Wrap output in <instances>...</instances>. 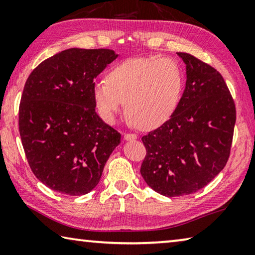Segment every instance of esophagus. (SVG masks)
I'll list each match as a JSON object with an SVG mask.
<instances>
[{"instance_id": "1", "label": "esophagus", "mask_w": 255, "mask_h": 255, "mask_svg": "<svg viewBox=\"0 0 255 255\" xmlns=\"http://www.w3.org/2000/svg\"><path fill=\"white\" fill-rule=\"evenodd\" d=\"M124 138L126 140H135V139H137V135H136V133L127 132V133H125V135H124Z\"/></svg>"}]
</instances>
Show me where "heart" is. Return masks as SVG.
Returning a JSON list of instances; mask_svg holds the SVG:
<instances>
[{
    "label": "heart",
    "mask_w": 255,
    "mask_h": 255,
    "mask_svg": "<svg viewBox=\"0 0 255 255\" xmlns=\"http://www.w3.org/2000/svg\"><path fill=\"white\" fill-rule=\"evenodd\" d=\"M182 77L165 56L132 58L108 73L107 82L93 86V98L105 120L112 123L126 103V112L138 128L153 129L166 122L178 105Z\"/></svg>",
    "instance_id": "obj_1"
}]
</instances>
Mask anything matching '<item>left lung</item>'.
<instances>
[{
	"mask_svg": "<svg viewBox=\"0 0 255 255\" xmlns=\"http://www.w3.org/2000/svg\"><path fill=\"white\" fill-rule=\"evenodd\" d=\"M182 97L169 120L141 137L140 174L154 191L180 197L206 187L228 161L236 109L223 76L188 53Z\"/></svg>",
	"mask_w": 255,
	"mask_h": 255,
	"instance_id": "obj_1",
	"label": "left lung"
}]
</instances>
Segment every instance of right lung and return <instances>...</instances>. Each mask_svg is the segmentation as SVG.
Here are the masks:
<instances>
[{"label":"right lung","mask_w":255,"mask_h":255,"mask_svg":"<svg viewBox=\"0 0 255 255\" xmlns=\"http://www.w3.org/2000/svg\"><path fill=\"white\" fill-rule=\"evenodd\" d=\"M118 57L71 48L40 63L25 82L19 131L33 174L55 191L82 196L100 181L122 135L96 112L94 79Z\"/></svg>","instance_id":"right-lung-1"}]
</instances>
